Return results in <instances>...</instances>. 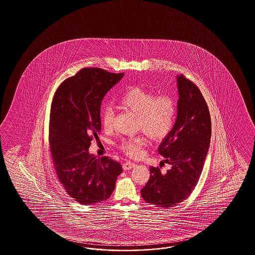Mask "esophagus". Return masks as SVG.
<instances>
[{
    "label": "esophagus",
    "mask_w": 255,
    "mask_h": 255,
    "mask_svg": "<svg viewBox=\"0 0 255 255\" xmlns=\"http://www.w3.org/2000/svg\"><path fill=\"white\" fill-rule=\"evenodd\" d=\"M135 165H136V164L133 163V162H125V163H123V170H125V171L131 170Z\"/></svg>",
    "instance_id": "esophagus-1"
}]
</instances>
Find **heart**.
Segmentation results:
<instances>
[{
    "mask_svg": "<svg viewBox=\"0 0 255 255\" xmlns=\"http://www.w3.org/2000/svg\"><path fill=\"white\" fill-rule=\"evenodd\" d=\"M121 106L138 117L137 128L153 139H162L173 128L175 119V104L170 97H156L139 87H131L120 99ZM114 111L105 107L102 111V123L105 130H111ZM147 144L143 136L124 138L121 142L123 152L130 156H138Z\"/></svg>",
    "mask_w": 255,
    "mask_h": 255,
    "instance_id": "1",
    "label": "heart"
}]
</instances>
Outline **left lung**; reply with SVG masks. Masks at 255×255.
Returning a JSON list of instances; mask_svg holds the SVG:
<instances>
[{"label":"left lung","instance_id":"obj_1","mask_svg":"<svg viewBox=\"0 0 255 255\" xmlns=\"http://www.w3.org/2000/svg\"><path fill=\"white\" fill-rule=\"evenodd\" d=\"M178 101L175 123L158 146V153L171 165L166 173L150 168V179L141 190L147 203L162 209L185 200L198 182L210 147L211 116L196 85L176 75Z\"/></svg>","mask_w":255,"mask_h":255}]
</instances>
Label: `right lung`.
<instances>
[{
    "instance_id": "right-lung-1",
    "label": "right lung",
    "mask_w": 255,
    "mask_h": 255,
    "mask_svg": "<svg viewBox=\"0 0 255 255\" xmlns=\"http://www.w3.org/2000/svg\"><path fill=\"white\" fill-rule=\"evenodd\" d=\"M124 73L84 68L61 83L52 102L50 151L59 180L66 193L82 205L108 199L121 163L89 153L91 140L102 130L101 106L106 93L120 82Z\"/></svg>"
}]
</instances>
